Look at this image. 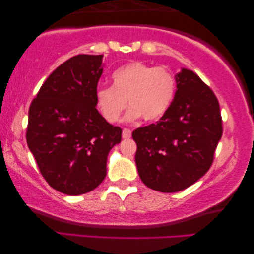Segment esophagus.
Instances as JSON below:
<instances>
[{"mask_svg": "<svg viewBox=\"0 0 254 254\" xmlns=\"http://www.w3.org/2000/svg\"><path fill=\"white\" fill-rule=\"evenodd\" d=\"M131 136V131L128 128H124L123 129V137L124 138H129Z\"/></svg>", "mask_w": 254, "mask_h": 254, "instance_id": "34e87169", "label": "esophagus"}]
</instances>
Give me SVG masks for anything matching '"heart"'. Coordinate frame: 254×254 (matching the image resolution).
Listing matches in <instances>:
<instances>
[{
  "mask_svg": "<svg viewBox=\"0 0 254 254\" xmlns=\"http://www.w3.org/2000/svg\"><path fill=\"white\" fill-rule=\"evenodd\" d=\"M113 85L96 90V103L109 123H116L127 105L131 106L126 119L142 117L156 121L168 112L175 99L177 78L171 69L155 67L141 61L130 62L112 74Z\"/></svg>",
  "mask_w": 254,
  "mask_h": 254,
  "instance_id": "b5f03b06",
  "label": "heart"
}]
</instances>
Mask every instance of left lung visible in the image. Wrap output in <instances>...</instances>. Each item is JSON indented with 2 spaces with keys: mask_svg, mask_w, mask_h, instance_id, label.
I'll return each instance as SVG.
<instances>
[{
  "mask_svg": "<svg viewBox=\"0 0 254 254\" xmlns=\"http://www.w3.org/2000/svg\"><path fill=\"white\" fill-rule=\"evenodd\" d=\"M176 78V96L168 112L131 134L141 180L163 193L179 192L197 182L213 164L223 133L213 90L189 69Z\"/></svg>",
  "mask_w": 254,
  "mask_h": 254,
  "instance_id": "obj_1",
  "label": "left lung"
}]
</instances>
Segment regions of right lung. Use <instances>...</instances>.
<instances>
[{"mask_svg":"<svg viewBox=\"0 0 254 254\" xmlns=\"http://www.w3.org/2000/svg\"><path fill=\"white\" fill-rule=\"evenodd\" d=\"M103 55H75L44 82L29 110L26 142L41 176L59 192L79 195L106 176L107 155L121 142L96 109Z\"/></svg>","mask_w":254,"mask_h":254,"instance_id":"obj_1","label":"right lung"}]
</instances>
